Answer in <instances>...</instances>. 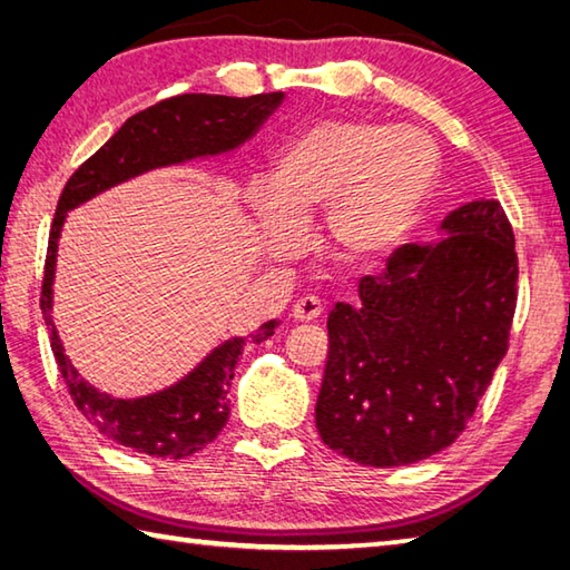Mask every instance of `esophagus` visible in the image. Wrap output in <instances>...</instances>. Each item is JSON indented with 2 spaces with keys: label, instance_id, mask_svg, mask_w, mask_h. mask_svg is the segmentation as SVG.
<instances>
[{
  "label": "esophagus",
  "instance_id": "1",
  "mask_svg": "<svg viewBox=\"0 0 570 570\" xmlns=\"http://www.w3.org/2000/svg\"><path fill=\"white\" fill-rule=\"evenodd\" d=\"M321 313H323V304L316 296H301L292 308V318L294 321H316Z\"/></svg>",
  "mask_w": 570,
  "mask_h": 570
}]
</instances>
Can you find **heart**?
Instances as JSON below:
<instances>
[{"mask_svg": "<svg viewBox=\"0 0 570 570\" xmlns=\"http://www.w3.org/2000/svg\"><path fill=\"white\" fill-rule=\"evenodd\" d=\"M439 178L429 131L377 119L328 117L276 156L272 186L254 184L247 208L266 257H294L301 223L325 210V242L337 262L372 264L402 245Z\"/></svg>", "mask_w": 570, "mask_h": 570, "instance_id": "heart-1", "label": "heart"}]
</instances>
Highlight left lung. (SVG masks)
Listing matches in <instances>:
<instances>
[{
  "mask_svg": "<svg viewBox=\"0 0 570 570\" xmlns=\"http://www.w3.org/2000/svg\"><path fill=\"white\" fill-rule=\"evenodd\" d=\"M435 233L392 252L380 276L360 278L357 304L328 316L316 426L360 465L451 445L507 353L519 266L500 200L460 205Z\"/></svg>",
  "mask_w": 570,
  "mask_h": 570,
  "instance_id": "1",
  "label": "left lung"
}]
</instances>
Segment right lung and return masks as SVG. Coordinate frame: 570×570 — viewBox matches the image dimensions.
Wrapping results in <instances>:
<instances>
[{
  "label": "right lung",
  "mask_w": 570,
  "mask_h": 570,
  "mask_svg": "<svg viewBox=\"0 0 570 570\" xmlns=\"http://www.w3.org/2000/svg\"><path fill=\"white\" fill-rule=\"evenodd\" d=\"M284 92L227 98V95H178L149 107L119 127L112 139L95 151L60 193L48 237L46 272L41 288L43 321L51 331V350L63 374L72 402L105 439L151 458L180 460L217 439L229 416L227 390L235 365L247 343H262L274 335L278 321H266L249 335H235L213 347L186 377L147 396L122 399L100 392L66 355L53 323V282L58 242L66 217L78 205L100 193L166 166H184L196 159L235 154L257 135Z\"/></svg>",
  "instance_id": "add662e5"
}]
</instances>
